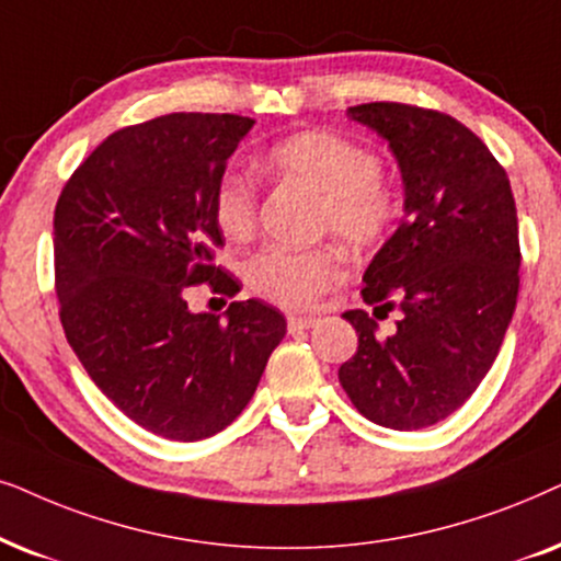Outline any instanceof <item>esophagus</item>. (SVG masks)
Segmentation results:
<instances>
[{
	"label": "esophagus",
	"instance_id": "34e87169",
	"mask_svg": "<svg viewBox=\"0 0 561 561\" xmlns=\"http://www.w3.org/2000/svg\"><path fill=\"white\" fill-rule=\"evenodd\" d=\"M318 323H320V318H316V316H289V318H287L289 333L310 331V328H316Z\"/></svg>",
	"mask_w": 561,
	"mask_h": 561
}]
</instances>
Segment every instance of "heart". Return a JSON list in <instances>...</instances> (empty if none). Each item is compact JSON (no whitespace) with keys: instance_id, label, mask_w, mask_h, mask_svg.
Returning a JSON list of instances; mask_svg holds the SVG:
<instances>
[{"instance_id":"1","label":"heart","mask_w":561,"mask_h":561,"mask_svg":"<svg viewBox=\"0 0 561 561\" xmlns=\"http://www.w3.org/2000/svg\"><path fill=\"white\" fill-rule=\"evenodd\" d=\"M264 169L285 182L320 194L318 233H333L354 249H375L402 218V190L379 169L369 146L333 130H302L264 156ZM218 228L233 241L256 230L259 192L251 176L228 171L213 192ZM346 276V259L335 245L318 249H264L245 264V279L268 302L308 310Z\"/></svg>"}]
</instances>
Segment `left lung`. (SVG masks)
<instances>
[{
    "label": "left lung",
    "mask_w": 561,
    "mask_h": 561,
    "mask_svg": "<svg viewBox=\"0 0 561 561\" xmlns=\"http://www.w3.org/2000/svg\"><path fill=\"white\" fill-rule=\"evenodd\" d=\"M390 144L405 184V218L367 272L362 297L402 316L377 335L364 310L356 354L339 379L358 413L417 431L469 400L495 362L518 300V218L505 169L467 125L400 102L348 107Z\"/></svg>",
    "instance_id": "obj_1"
}]
</instances>
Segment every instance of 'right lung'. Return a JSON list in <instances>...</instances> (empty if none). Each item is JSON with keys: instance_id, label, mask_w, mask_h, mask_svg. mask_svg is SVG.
I'll list each match as a JSON object with an SVG mask.
<instances>
[{"instance_id": "obj_1", "label": "right lung", "mask_w": 561, "mask_h": 561, "mask_svg": "<svg viewBox=\"0 0 561 561\" xmlns=\"http://www.w3.org/2000/svg\"><path fill=\"white\" fill-rule=\"evenodd\" d=\"M253 119L171 112L112 133L66 182L54 215L58 316L92 382L130 421L199 442L256 392L287 320L259 300L226 320L192 312L194 285L236 297L215 266L213 192Z\"/></svg>"}]
</instances>
